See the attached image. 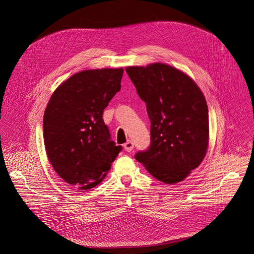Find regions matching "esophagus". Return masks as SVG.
<instances>
[{
    "label": "esophagus",
    "instance_id": "esophagus-1",
    "mask_svg": "<svg viewBox=\"0 0 254 254\" xmlns=\"http://www.w3.org/2000/svg\"><path fill=\"white\" fill-rule=\"evenodd\" d=\"M124 147H125L126 151L130 152L132 149H134V143H132L131 141H127V142L124 145Z\"/></svg>",
    "mask_w": 254,
    "mask_h": 254
}]
</instances>
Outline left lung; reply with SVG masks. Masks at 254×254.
Instances as JSON below:
<instances>
[{
  "label": "left lung",
  "instance_id": "8db88e82",
  "mask_svg": "<svg viewBox=\"0 0 254 254\" xmlns=\"http://www.w3.org/2000/svg\"><path fill=\"white\" fill-rule=\"evenodd\" d=\"M126 71L146 103L151 124L150 147L135 158L166 184L184 180L208 149L209 115L202 90L188 74L163 63Z\"/></svg>",
  "mask_w": 254,
  "mask_h": 254
}]
</instances>
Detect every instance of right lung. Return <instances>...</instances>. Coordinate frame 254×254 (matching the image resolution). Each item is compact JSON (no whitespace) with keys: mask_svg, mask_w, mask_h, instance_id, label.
I'll list each match as a JSON object with an SVG mask.
<instances>
[{"mask_svg":"<svg viewBox=\"0 0 254 254\" xmlns=\"http://www.w3.org/2000/svg\"><path fill=\"white\" fill-rule=\"evenodd\" d=\"M124 69L78 72L52 93L43 118L49 162L58 175L79 190L103 181L122 146H116L103 119L104 109L120 90Z\"/></svg>","mask_w":254,"mask_h":254,"instance_id":"1","label":"right lung"}]
</instances>
